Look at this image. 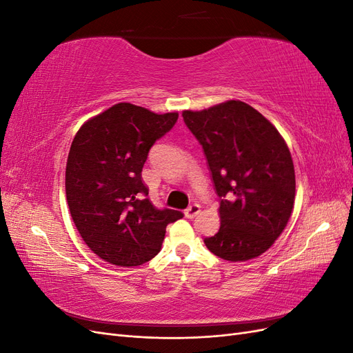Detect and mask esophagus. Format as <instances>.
Instances as JSON below:
<instances>
[{
	"instance_id": "1",
	"label": "esophagus",
	"mask_w": 353,
	"mask_h": 353,
	"mask_svg": "<svg viewBox=\"0 0 353 353\" xmlns=\"http://www.w3.org/2000/svg\"><path fill=\"white\" fill-rule=\"evenodd\" d=\"M199 212H200V205H197V203H193V205H190L184 210V215H185V218L191 219V218H194Z\"/></svg>"
}]
</instances>
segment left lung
Instances as JSON below:
<instances>
[{
	"mask_svg": "<svg viewBox=\"0 0 353 353\" xmlns=\"http://www.w3.org/2000/svg\"><path fill=\"white\" fill-rule=\"evenodd\" d=\"M205 152L221 199V227L206 248L230 262L268 250L290 219L296 179L292 154L276 128L252 105L230 100L183 112Z\"/></svg>",
	"mask_w": 353,
	"mask_h": 353,
	"instance_id": "left-lung-1",
	"label": "left lung"
}]
</instances>
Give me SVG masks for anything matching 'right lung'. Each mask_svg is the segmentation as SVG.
I'll return each instance as SVG.
<instances>
[{
    "label": "right lung",
    "instance_id": "obj_1",
    "mask_svg": "<svg viewBox=\"0 0 353 353\" xmlns=\"http://www.w3.org/2000/svg\"><path fill=\"white\" fill-rule=\"evenodd\" d=\"M178 113L157 114L119 103L85 122L66 165V199L85 244L105 262L138 266L160 252L168 223L183 212L157 209L141 170L152 145Z\"/></svg>",
    "mask_w": 353,
    "mask_h": 353
}]
</instances>
